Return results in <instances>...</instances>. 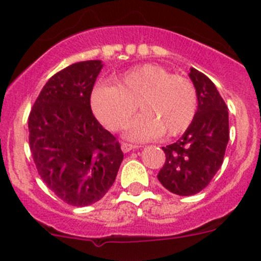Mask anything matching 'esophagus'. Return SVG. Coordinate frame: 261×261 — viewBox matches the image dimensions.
<instances>
[{"label": "esophagus", "instance_id": "34e87169", "mask_svg": "<svg viewBox=\"0 0 261 261\" xmlns=\"http://www.w3.org/2000/svg\"><path fill=\"white\" fill-rule=\"evenodd\" d=\"M121 149H122V151H123V152H130V151H134V150L138 149V146L131 145V144H126V143H123L122 145H121Z\"/></svg>", "mask_w": 261, "mask_h": 261}]
</instances>
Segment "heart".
<instances>
[{"label": "heart", "mask_w": 261, "mask_h": 261, "mask_svg": "<svg viewBox=\"0 0 261 261\" xmlns=\"http://www.w3.org/2000/svg\"><path fill=\"white\" fill-rule=\"evenodd\" d=\"M93 114L111 131L122 130L136 111L143 114L128 126L126 136L143 141L186 131L197 112V92L192 82L170 74L156 64L133 68L116 78L115 86H98L91 97Z\"/></svg>", "instance_id": "obj_1"}]
</instances>
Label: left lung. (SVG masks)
<instances>
[{
  "mask_svg": "<svg viewBox=\"0 0 261 261\" xmlns=\"http://www.w3.org/2000/svg\"><path fill=\"white\" fill-rule=\"evenodd\" d=\"M197 92V112L186 133L163 146L165 163L158 174L164 188L178 196H193L206 188L223 163L228 143V111L212 81L191 68Z\"/></svg>",
  "mask_w": 261,
  "mask_h": 261,
  "instance_id": "left-lung-1",
  "label": "left lung"
}]
</instances>
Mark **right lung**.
<instances>
[{
	"instance_id": "1",
	"label": "right lung",
	"mask_w": 261,
	"mask_h": 261,
	"mask_svg": "<svg viewBox=\"0 0 261 261\" xmlns=\"http://www.w3.org/2000/svg\"><path fill=\"white\" fill-rule=\"evenodd\" d=\"M101 60L74 63L46 82L29 116V143L41 179L70 206L102 198L123 159L120 144L91 110Z\"/></svg>"
}]
</instances>
